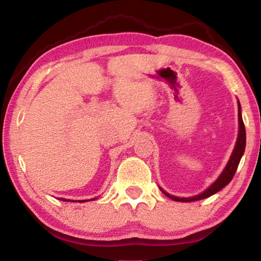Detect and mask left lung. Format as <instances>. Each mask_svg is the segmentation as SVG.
Segmentation results:
<instances>
[{"label": "left lung", "instance_id": "obj_1", "mask_svg": "<svg viewBox=\"0 0 261 261\" xmlns=\"http://www.w3.org/2000/svg\"><path fill=\"white\" fill-rule=\"evenodd\" d=\"M238 137H237V141L235 145V148L231 153V156L229 159V161L227 163L226 168H224L222 173L219 176V178L215 180V182L211 185L208 189H206L204 192L200 194H197L194 197H189V198H179V197H175L171 196V194L167 193L165 190H162L160 188L163 194H166L167 197H169L171 200L175 201H180V202H190V201H196V200H201L205 199V198H208L211 196H213L214 193L219 192L221 189H223L227 184L230 183V180L232 179L233 175H235L237 167L240 165V161L242 159V155L244 154L245 151V144H246V134H245V126L244 123H243V118H242V110H241V103L238 101Z\"/></svg>", "mask_w": 261, "mask_h": 261}]
</instances>
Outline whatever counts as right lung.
Returning a JSON list of instances; mask_svg holds the SVG:
<instances>
[{
	"instance_id": "right-lung-1",
	"label": "right lung",
	"mask_w": 261,
	"mask_h": 261,
	"mask_svg": "<svg viewBox=\"0 0 261 261\" xmlns=\"http://www.w3.org/2000/svg\"><path fill=\"white\" fill-rule=\"evenodd\" d=\"M60 200H63V201H70V202L76 201V200H71V199H64V198H61ZM91 200H94V199H91ZM85 201H87V200H78V202H85Z\"/></svg>"
}]
</instances>
